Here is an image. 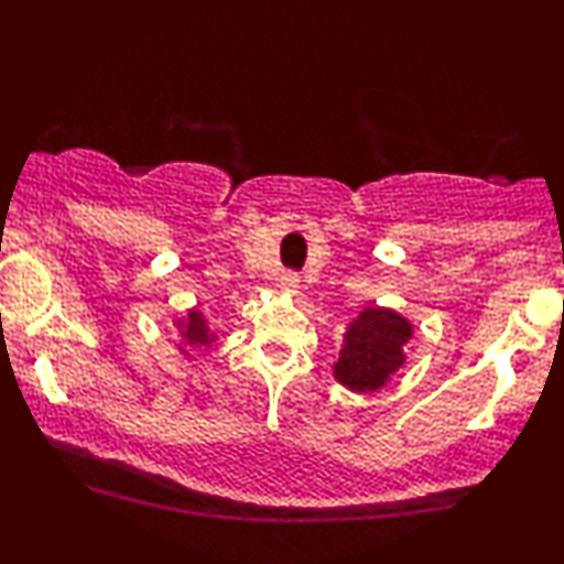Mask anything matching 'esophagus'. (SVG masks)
<instances>
[{
	"instance_id": "esophagus-1",
	"label": "esophagus",
	"mask_w": 564,
	"mask_h": 564,
	"mask_svg": "<svg viewBox=\"0 0 564 564\" xmlns=\"http://www.w3.org/2000/svg\"><path fill=\"white\" fill-rule=\"evenodd\" d=\"M300 276L295 272H282L280 274V290L282 292H297Z\"/></svg>"
}]
</instances>
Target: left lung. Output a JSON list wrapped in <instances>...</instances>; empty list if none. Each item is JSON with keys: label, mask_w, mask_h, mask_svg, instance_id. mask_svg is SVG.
<instances>
[{"label": "left lung", "mask_w": 564, "mask_h": 564, "mask_svg": "<svg viewBox=\"0 0 564 564\" xmlns=\"http://www.w3.org/2000/svg\"><path fill=\"white\" fill-rule=\"evenodd\" d=\"M413 326L390 307H365L349 323L334 377L351 392H377L405 365Z\"/></svg>", "instance_id": "obj_1"}]
</instances>
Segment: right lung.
Returning <instances> with one entry per match:
<instances>
[{
    "label": "right lung",
    "instance_id": "obj_1",
    "mask_svg": "<svg viewBox=\"0 0 564 564\" xmlns=\"http://www.w3.org/2000/svg\"><path fill=\"white\" fill-rule=\"evenodd\" d=\"M174 326L182 336L180 351L184 354V357H189V349H207V346H210L215 338H218L210 330V326H207L205 315L199 313L197 307H192V311L184 313L180 321H174Z\"/></svg>",
    "mask_w": 564,
    "mask_h": 564
}]
</instances>
